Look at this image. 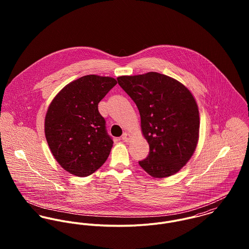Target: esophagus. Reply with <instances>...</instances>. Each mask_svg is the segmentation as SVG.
I'll list each match as a JSON object with an SVG mask.
<instances>
[{"mask_svg": "<svg viewBox=\"0 0 249 249\" xmlns=\"http://www.w3.org/2000/svg\"><path fill=\"white\" fill-rule=\"evenodd\" d=\"M122 140H123V141H124V142H129V140H130V136H129V134H127V133H124V134H123V136H122Z\"/></svg>", "mask_w": 249, "mask_h": 249, "instance_id": "esophagus-1", "label": "esophagus"}]
</instances>
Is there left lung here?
Returning a JSON list of instances; mask_svg holds the SVG:
<instances>
[{
    "label": "left lung",
    "mask_w": 249,
    "mask_h": 249,
    "mask_svg": "<svg viewBox=\"0 0 249 249\" xmlns=\"http://www.w3.org/2000/svg\"><path fill=\"white\" fill-rule=\"evenodd\" d=\"M141 116L149 154L139 165L152 178L171 177L186 165L196 147L199 113L191 92L168 75L149 71L117 78Z\"/></svg>",
    "instance_id": "1"
}]
</instances>
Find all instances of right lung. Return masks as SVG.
<instances>
[{
	"label": "right lung",
	"mask_w": 249,
	"mask_h": 249,
	"mask_svg": "<svg viewBox=\"0 0 249 249\" xmlns=\"http://www.w3.org/2000/svg\"><path fill=\"white\" fill-rule=\"evenodd\" d=\"M117 84L109 76L84 75L53 100L45 118V135L53 155L71 175L84 178L100 169L113 140L98 105Z\"/></svg>",
	"instance_id": "right-lung-1"
}]
</instances>
